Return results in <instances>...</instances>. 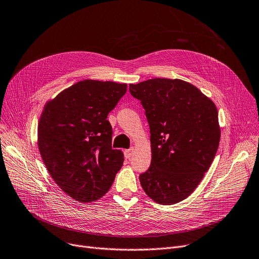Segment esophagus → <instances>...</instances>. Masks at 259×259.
Segmentation results:
<instances>
[{"mask_svg":"<svg viewBox=\"0 0 259 259\" xmlns=\"http://www.w3.org/2000/svg\"><path fill=\"white\" fill-rule=\"evenodd\" d=\"M133 153H134V148H131V149H128V150H125V151H124V156H125L126 158H131Z\"/></svg>","mask_w":259,"mask_h":259,"instance_id":"34e87169","label":"esophagus"}]
</instances>
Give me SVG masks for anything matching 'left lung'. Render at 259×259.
<instances>
[{"mask_svg":"<svg viewBox=\"0 0 259 259\" xmlns=\"http://www.w3.org/2000/svg\"><path fill=\"white\" fill-rule=\"evenodd\" d=\"M146 110L151 133V165L139 175L142 188L158 204L185 200L198 187L219 147L214 103L190 82L152 78L130 85Z\"/></svg>","mask_w":259,"mask_h":259,"instance_id":"left-lung-1","label":"left lung"}]
</instances>
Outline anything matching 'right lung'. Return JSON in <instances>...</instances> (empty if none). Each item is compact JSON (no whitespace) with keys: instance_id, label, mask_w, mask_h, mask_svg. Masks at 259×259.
Segmentation results:
<instances>
[{"instance_id":"add662e5","label":"right lung","mask_w":259,"mask_h":259,"mask_svg":"<svg viewBox=\"0 0 259 259\" xmlns=\"http://www.w3.org/2000/svg\"><path fill=\"white\" fill-rule=\"evenodd\" d=\"M127 85L80 80L45 105L38 123V148L52 179L69 196L90 203L104 195L124 156L111 148L108 113Z\"/></svg>"}]
</instances>
